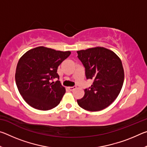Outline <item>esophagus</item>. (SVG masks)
Here are the masks:
<instances>
[{"label": "esophagus", "mask_w": 147, "mask_h": 147, "mask_svg": "<svg viewBox=\"0 0 147 147\" xmlns=\"http://www.w3.org/2000/svg\"><path fill=\"white\" fill-rule=\"evenodd\" d=\"M75 88H76V87H69V88H68V89L70 91H73Z\"/></svg>", "instance_id": "34e87169"}]
</instances>
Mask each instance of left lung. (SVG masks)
<instances>
[{"instance_id":"8db88e82","label":"left lung","mask_w":147,"mask_h":147,"mask_svg":"<svg viewBox=\"0 0 147 147\" xmlns=\"http://www.w3.org/2000/svg\"><path fill=\"white\" fill-rule=\"evenodd\" d=\"M77 53L85 67L86 78L93 80L77 102L88 111L105 109L117 98L123 85L124 73L121 59L112 51L101 47L81 50Z\"/></svg>"}]
</instances>
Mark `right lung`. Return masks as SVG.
<instances>
[{"mask_svg": "<svg viewBox=\"0 0 147 147\" xmlns=\"http://www.w3.org/2000/svg\"><path fill=\"white\" fill-rule=\"evenodd\" d=\"M71 53L38 47L21 57L17 65L16 82L27 104L39 110H49L58 105L65 89L59 80L52 81L59 79L58 66Z\"/></svg>", "mask_w": 147, "mask_h": 147, "instance_id": "1", "label": "right lung"}]
</instances>
